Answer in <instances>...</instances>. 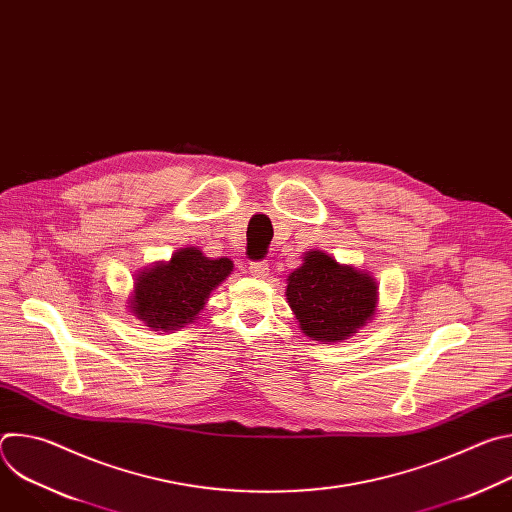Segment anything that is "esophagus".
Listing matches in <instances>:
<instances>
[{
  "label": "esophagus",
  "mask_w": 512,
  "mask_h": 512,
  "mask_svg": "<svg viewBox=\"0 0 512 512\" xmlns=\"http://www.w3.org/2000/svg\"><path fill=\"white\" fill-rule=\"evenodd\" d=\"M249 271L253 277H259V279H265L269 275V265L265 261H259V263H251L249 265Z\"/></svg>",
  "instance_id": "obj_1"
}]
</instances>
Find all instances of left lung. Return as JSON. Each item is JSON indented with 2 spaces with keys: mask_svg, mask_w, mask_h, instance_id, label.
Here are the masks:
<instances>
[{
  "mask_svg": "<svg viewBox=\"0 0 512 512\" xmlns=\"http://www.w3.org/2000/svg\"><path fill=\"white\" fill-rule=\"evenodd\" d=\"M285 300L300 330L322 344L344 342L367 326L379 308L375 277L332 255L310 249L302 265L287 275Z\"/></svg>",
  "mask_w": 512,
  "mask_h": 512,
  "instance_id": "left-lung-1",
  "label": "left lung"
}]
</instances>
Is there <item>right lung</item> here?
<instances>
[{
	"mask_svg": "<svg viewBox=\"0 0 512 512\" xmlns=\"http://www.w3.org/2000/svg\"><path fill=\"white\" fill-rule=\"evenodd\" d=\"M231 273L229 257L210 259L198 247L178 249L168 261H156L135 275L127 310L156 332L184 328Z\"/></svg>",
	"mask_w": 512,
	"mask_h": 512,
	"instance_id": "obj_1",
	"label": "right lung"
}]
</instances>
